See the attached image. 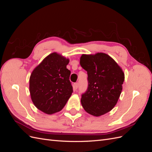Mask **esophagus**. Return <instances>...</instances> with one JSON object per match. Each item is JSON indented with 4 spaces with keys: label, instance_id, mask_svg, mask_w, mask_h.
I'll use <instances>...</instances> for the list:
<instances>
[{
    "label": "esophagus",
    "instance_id": "1",
    "mask_svg": "<svg viewBox=\"0 0 152 152\" xmlns=\"http://www.w3.org/2000/svg\"><path fill=\"white\" fill-rule=\"evenodd\" d=\"M73 86H74V87H75V89H77L78 87H79V83H78V82L74 83V84H73Z\"/></svg>",
    "mask_w": 152,
    "mask_h": 152
}]
</instances>
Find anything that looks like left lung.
Returning <instances> with one entry per match:
<instances>
[{
  "mask_svg": "<svg viewBox=\"0 0 152 152\" xmlns=\"http://www.w3.org/2000/svg\"><path fill=\"white\" fill-rule=\"evenodd\" d=\"M80 64L88 75V87L81 98L85 111L96 117L111 111L122 90L125 77L122 68L103 53L82 54Z\"/></svg>",
  "mask_w": 152,
  "mask_h": 152,
  "instance_id": "8db88e82",
  "label": "left lung"
}]
</instances>
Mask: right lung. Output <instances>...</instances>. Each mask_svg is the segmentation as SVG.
I'll return each instance as SVG.
<instances>
[{"mask_svg":"<svg viewBox=\"0 0 152 152\" xmlns=\"http://www.w3.org/2000/svg\"><path fill=\"white\" fill-rule=\"evenodd\" d=\"M69 59L56 53L50 54L32 72L30 93L34 105L40 111L51 115L65 107L73 93L66 68Z\"/></svg>","mask_w":152,"mask_h":152,"instance_id":"1","label":"right lung"}]
</instances>
